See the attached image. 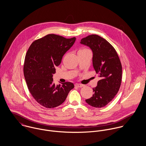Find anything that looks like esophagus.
Instances as JSON below:
<instances>
[{"label":"esophagus","mask_w":146,"mask_h":146,"mask_svg":"<svg viewBox=\"0 0 146 146\" xmlns=\"http://www.w3.org/2000/svg\"><path fill=\"white\" fill-rule=\"evenodd\" d=\"M75 85V86H76L78 88H82L84 86L83 84H76Z\"/></svg>","instance_id":"1"}]
</instances>
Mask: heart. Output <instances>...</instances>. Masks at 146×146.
Here are the masks:
<instances>
[{
  "mask_svg": "<svg viewBox=\"0 0 146 146\" xmlns=\"http://www.w3.org/2000/svg\"><path fill=\"white\" fill-rule=\"evenodd\" d=\"M88 50V49H86V48H82V49H80L79 51H85V50Z\"/></svg>",
  "mask_w": 146,
  "mask_h": 146,
  "instance_id": "1",
  "label": "heart"
}]
</instances>
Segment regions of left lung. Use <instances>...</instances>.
<instances>
[{"instance_id":"left-lung-1","label":"left lung","mask_w":146,"mask_h":146,"mask_svg":"<svg viewBox=\"0 0 146 146\" xmlns=\"http://www.w3.org/2000/svg\"><path fill=\"white\" fill-rule=\"evenodd\" d=\"M80 43L93 52V66L101 79L93 88V96L85 100L91 106L101 108L110 103L117 93L121 83L122 66L113 46L104 38L92 34Z\"/></svg>"}]
</instances>
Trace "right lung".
I'll return each instance as SVG.
<instances>
[{
	"label": "right lung",
	"instance_id": "obj_1",
	"mask_svg": "<svg viewBox=\"0 0 146 146\" xmlns=\"http://www.w3.org/2000/svg\"><path fill=\"white\" fill-rule=\"evenodd\" d=\"M76 38L67 39L56 34H48L33 42L25 58L23 74L27 88L35 101L52 108L62 104L74 84L66 82L57 86L53 74L60 64L65 53L75 42Z\"/></svg>",
	"mask_w": 146,
	"mask_h": 146
}]
</instances>
